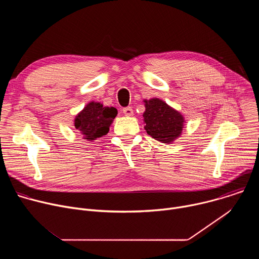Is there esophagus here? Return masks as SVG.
Wrapping results in <instances>:
<instances>
[{"mask_svg": "<svg viewBox=\"0 0 259 259\" xmlns=\"http://www.w3.org/2000/svg\"><path fill=\"white\" fill-rule=\"evenodd\" d=\"M123 114H124L125 116H128V117L132 116V115H133V109H132V107H130V106L124 107V108H123Z\"/></svg>", "mask_w": 259, "mask_h": 259, "instance_id": "obj_1", "label": "esophagus"}]
</instances>
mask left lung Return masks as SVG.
<instances>
[{
    "label": "left lung",
    "mask_w": 259,
    "mask_h": 259,
    "mask_svg": "<svg viewBox=\"0 0 259 259\" xmlns=\"http://www.w3.org/2000/svg\"><path fill=\"white\" fill-rule=\"evenodd\" d=\"M143 113L146 133L163 143H170L180 136L184 119L177 110L159 98L144 100Z\"/></svg>",
    "instance_id": "1"
}]
</instances>
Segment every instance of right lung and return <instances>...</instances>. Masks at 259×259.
Segmentation results:
<instances>
[{
	"label": "right lung",
	"mask_w": 259,
	"mask_h": 259,
	"mask_svg": "<svg viewBox=\"0 0 259 259\" xmlns=\"http://www.w3.org/2000/svg\"><path fill=\"white\" fill-rule=\"evenodd\" d=\"M117 115V108L91 101L77 115L75 127L84 135V139L92 141L108 133L109 126Z\"/></svg>",
	"instance_id": "right-lung-1"
}]
</instances>
